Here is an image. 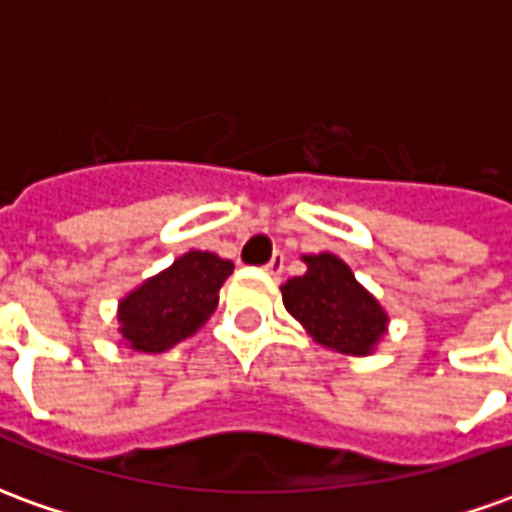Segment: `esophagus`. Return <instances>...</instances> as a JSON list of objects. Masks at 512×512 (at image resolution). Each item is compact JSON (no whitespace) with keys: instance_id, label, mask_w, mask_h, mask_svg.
<instances>
[{"instance_id":"1","label":"esophagus","mask_w":512,"mask_h":512,"mask_svg":"<svg viewBox=\"0 0 512 512\" xmlns=\"http://www.w3.org/2000/svg\"><path fill=\"white\" fill-rule=\"evenodd\" d=\"M283 264H286V259H283V253H275L270 261H267V275H272V278H278L280 272H283Z\"/></svg>"}]
</instances>
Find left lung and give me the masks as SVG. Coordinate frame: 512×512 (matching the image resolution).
Returning <instances> with one entry per match:
<instances>
[{"mask_svg": "<svg viewBox=\"0 0 512 512\" xmlns=\"http://www.w3.org/2000/svg\"><path fill=\"white\" fill-rule=\"evenodd\" d=\"M305 275L286 280L283 305L315 343L343 356H370L388 332V313L334 253H307Z\"/></svg>", "mask_w": 512, "mask_h": 512, "instance_id": "8db88e82", "label": "left lung"}]
</instances>
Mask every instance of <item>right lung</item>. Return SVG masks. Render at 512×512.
<instances>
[{
    "label": "right lung",
    "instance_id": "1",
    "mask_svg": "<svg viewBox=\"0 0 512 512\" xmlns=\"http://www.w3.org/2000/svg\"><path fill=\"white\" fill-rule=\"evenodd\" d=\"M234 264L210 251H188L118 302L121 343L137 353H164L197 334L218 307Z\"/></svg>",
    "mask_w": 512,
    "mask_h": 512
}]
</instances>
